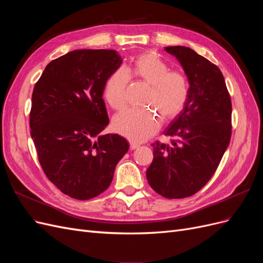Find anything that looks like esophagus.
<instances>
[{"mask_svg":"<svg viewBox=\"0 0 263 263\" xmlns=\"http://www.w3.org/2000/svg\"><path fill=\"white\" fill-rule=\"evenodd\" d=\"M129 146H130V149L134 150V149L139 148L140 144H138V142H135V141H129Z\"/></svg>","mask_w":263,"mask_h":263,"instance_id":"esophagus-1","label":"esophagus"}]
</instances>
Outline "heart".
I'll return each instance as SVG.
<instances>
[{
    "mask_svg": "<svg viewBox=\"0 0 263 263\" xmlns=\"http://www.w3.org/2000/svg\"><path fill=\"white\" fill-rule=\"evenodd\" d=\"M129 77L149 85L144 104L155 108L165 121L172 119L184 108L189 97L186 78L178 71H170L168 63L155 53H142L133 65L116 69L108 76L103 87V97L115 109L125 105V91ZM113 129L134 141H141L154 135L160 119L154 109L126 108L113 118Z\"/></svg>",
    "mask_w": 263,
    "mask_h": 263,
    "instance_id": "1",
    "label": "heart"
}]
</instances>
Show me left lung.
Returning a JSON list of instances; mask_svg holds the SVG:
<instances>
[{"label": "left lung", "instance_id": "8db88e82", "mask_svg": "<svg viewBox=\"0 0 263 263\" xmlns=\"http://www.w3.org/2000/svg\"><path fill=\"white\" fill-rule=\"evenodd\" d=\"M184 70L189 97L164 130L170 144L154 142L149 185L166 198H184L210 181L232 136V101L217 66L184 46L165 47Z\"/></svg>", "mask_w": 263, "mask_h": 263}]
</instances>
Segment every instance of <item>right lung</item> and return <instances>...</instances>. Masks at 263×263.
<instances>
[{
  "mask_svg": "<svg viewBox=\"0 0 263 263\" xmlns=\"http://www.w3.org/2000/svg\"><path fill=\"white\" fill-rule=\"evenodd\" d=\"M115 50H73L49 62L35 84L29 114L38 160L53 184L77 200H90L110 185L128 151L108 125L103 87L122 65Z\"/></svg>",
  "mask_w": 263,
  "mask_h": 263,
  "instance_id": "1",
  "label": "right lung"
}]
</instances>
